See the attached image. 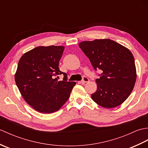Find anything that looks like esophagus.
<instances>
[{"label": "esophagus", "mask_w": 148, "mask_h": 148, "mask_svg": "<svg viewBox=\"0 0 148 148\" xmlns=\"http://www.w3.org/2000/svg\"><path fill=\"white\" fill-rule=\"evenodd\" d=\"M89 81H90V80H89L88 78L85 77V76H84L83 78V80L81 81V83H82V84H84V83H88Z\"/></svg>", "instance_id": "esophagus-1"}]
</instances>
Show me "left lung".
I'll list each match as a JSON object with an SVG mask.
<instances>
[{
    "instance_id": "left-lung-1",
    "label": "left lung",
    "mask_w": 148,
    "mask_h": 148,
    "mask_svg": "<svg viewBox=\"0 0 148 148\" xmlns=\"http://www.w3.org/2000/svg\"><path fill=\"white\" fill-rule=\"evenodd\" d=\"M79 48L93 68L102 71L96 79L97 90L92 99L104 108H114L127 100L137 79L132 53L126 47L109 39L83 41Z\"/></svg>"
}]
</instances>
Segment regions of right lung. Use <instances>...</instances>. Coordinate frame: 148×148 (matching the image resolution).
<instances>
[{
  "label": "right lung",
  "instance_id": "right-lung-1",
  "mask_svg": "<svg viewBox=\"0 0 148 148\" xmlns=\"http://www.w3.org/2000/svg\"><path fill=\"white\" fill-rule=\"evenodd\" d=\"M64 46H38L22 55L14 79L28 104L41 113L58 111L67 102L76 83L66 81L67 74L58 65ZM64 75V81L54 76Z\"/></svg>",
  "mask_w": 148,
  "mask_h": 148
}]
</instances>
